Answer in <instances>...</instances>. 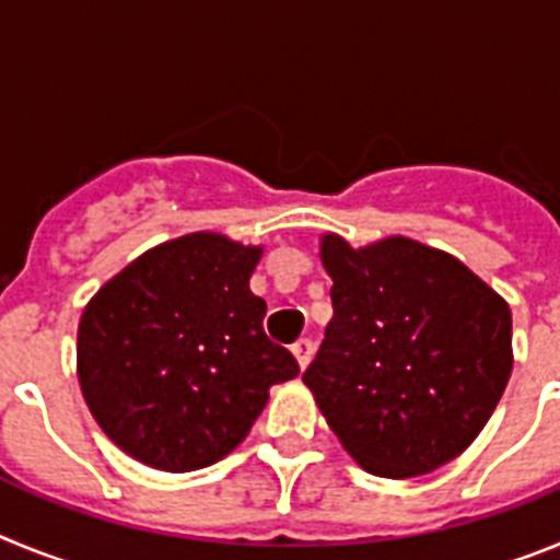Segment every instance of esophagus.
Segmentation results:
<instances>
[{
  "label": "esophagus",
  "mask_w": 560,
  "mask_h": 560,
  "mask_svg": "<svg viewBox=\"0 0 560 560\" xmlns=\"http://www.w3.org/2000/svg\"><path fill=\"white\" fill-rule=\"evenodd\" d=\"M291 353H294V359H296V364H300V368H308V361H311V355H314V341L311 339H300L294 345V348H291Z\"/></svg>",
  "instance_id": "1"
}]
</instances>
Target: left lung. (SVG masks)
<instances>
[{
    "label": "left lung",
    "mask_w": 560,
    "mask_h": 560,
    "mask_svg": "<svg viewBox=\"0 0 560 560\" xmlns=\"http://www.w3.org/2000/svg\"><path fill=\"white\" fill-rule=\"evenodd\" d=\"M334 319L303 373L328 427L375 477L407 479L471 446L513 370L511 308L457 257L409 237H323Z\"/></svg>",
    "instance_id": "obj_1"
}]
</instances>
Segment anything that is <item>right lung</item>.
Segmentation results:
<instances>
[{
  "instance_id": "1",
  "label": "right lung",
  "mask_w": 560,
  "mask_h": 560,
  "mask_svg": "<svg viewBox=\"0 0 560 560\" xmlns=\"http://www.w3.org/2000/svg\"><path fill=\"white\" fill-rule=\"evenodd\" d=\"M260 249L192 232L137 257L86 305L78 378L103 432L160 471L219 463L249 434L271 384L300 373L249 291Z\"/></svg>"
}]
</instances>
